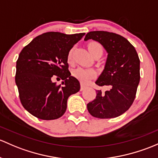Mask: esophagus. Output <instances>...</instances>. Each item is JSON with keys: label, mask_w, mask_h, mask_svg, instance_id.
Masks as SVG:
<instances>
[{"label": "esophagus", "mask_w": 158, "mask_h": 158, "mask_svg": "<svg viewBox=\"0 0 158 158\" xmlns=\"http://www.w3.org/2000/svg\"><path fill=\"white\" fill-rule=\"evenodd\" d=\"M86 88V86L85 85H83V84H81V88H80V90L81 91H83Z\"/></svg>", "instance_id": "1"}]
</instances>
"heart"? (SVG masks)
<instances>
[{"mask_svg": "<svg viewBox=\"0 0 158 158\" xmlns=\"http://www.w3.org/2000/svg\"><path fill=\"white\" fill-rule=\"evenodd\" d=\"M88 49L92 56L97 53L102 54L103 51L102 46L96 41H92V42L89 43L88 44ZM68 61L69 62L72 61V50L69 51V54H68ZM73 75L83 84H88L90 82V80L95 77L97 73H96L95 69H92V68H84L79 66L74 69Z\"/></svg>", "mask_w": 158, "mask_h": 158, "instance_id": "obj_1", "label": "heart"}]
</instances>
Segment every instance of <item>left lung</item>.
I'll return each instance as SVG.
<instances>
[{"mask_svg": "<svg viewBox=\"0 0 158 158\" xmlns=\"http://www.w3.org/2000/svg\"><path fill=\"white\" fill-rule=\"evenodd\" d=\"M98 41L107 53L105 66L96 80L108 91H96V98L87 104L89 114L100 119L117 117L125 113L135 100L140 81V60L135 48L127 39L116 33L93 31L85 41Z\"/></svg>", "mask_w": 158, "mask_h": 158, "instance_id": "1", "label": "left lung"}]
</instances>
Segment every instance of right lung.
I'll list each match as a JSON object with an SVG mask.
<instances>
[{"label": "right lung", "instance_id": "right-lung-1", "mask_svg": "<svg viewBox=\"0 0 158 158\" xmlns=\"http://www.w3.org/2000/svg\"><path fill=\"white\" fill-rule=\"evenodd\" d=\"M84 35L49 31L35 38L21 51L15 81L23 107L31 115L51 120L66 112L68 98L80 89L79 80L68 69V54ZM54 77H61L62 85L53 82Z\"/></svg>", "mask_w": 158, "mask_h": 158}]
</instances>
